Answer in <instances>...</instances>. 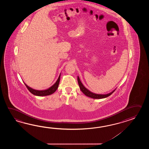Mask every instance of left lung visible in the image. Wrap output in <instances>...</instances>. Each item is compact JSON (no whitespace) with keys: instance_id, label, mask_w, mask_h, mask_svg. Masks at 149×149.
Here are the masks:
<instances>
[{"instance_id":"obj_1","label":"left lung","mask_w":149,"mask_h":149,"mask_svg":"<svg viewBox=\"0 0 149 149\" xmlns=\"http://www.w3.org/2000/svg\"><path fill=\"white\" fill-rule=\"evenodd\" d=\"M77 79H78V84H79V87H80V90L81 91V92L86 96L89 97L91 98H94V99H101V98H105V97H107L108 96H109L110 95H111L116 90V89H114V91H113L112 92L109 93V94H97L92 93L91 91H89L88 89H87L86 88H85V86L82 85L81 81L80 80L78 76Z\"/></svg>"}]
</instances>
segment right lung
Returning <instances> with one entry per match:
<instances>
[{
    "label": "right lung",
    "instance_id": "right-lung-1",
    "mask_svg": "<svg viewBox=\"0 0 149 149\" xmlns=\"http://www.w3.org/2000/svg\"><path fill=\"white\" fill-rule=\"evenodd\" d=\"M61 74L58 77V78L57 79L56 82L50 88L44 90V91H38V90H35L34 89H32L29 87L28 86L26 85L24 83L25 86L26 87V88H28L29 91H30V93H31L32 94L36 95V96H47V95H49L52 94L53 93H54L57 90V88L58 87L59 85V82H60V80Z\"/></svg>",
    "mask_w": 149,
    "mask_h": 149
}]
</instances>
